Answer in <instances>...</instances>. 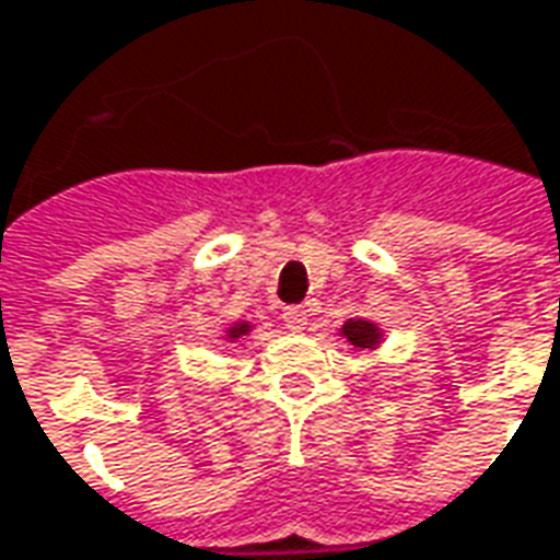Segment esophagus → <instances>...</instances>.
Here are the masks:
<instances>
[{
	"mask_svg": "<svg viewBox=\"0 0 560 560\" xmlns=\"http://www.w3.org/2000/svg\"><path fill=\"white\" fill-rule=\"evenodd\" d=\"M283 326L292 331H304L307 329V311L304 307H287L283 311Z\"/></svg>",
	"mask_w": 560,
	"mask_h": 560,
	"instance_id": "34e87169",
	"label": "esophagus"
}]
</instances>
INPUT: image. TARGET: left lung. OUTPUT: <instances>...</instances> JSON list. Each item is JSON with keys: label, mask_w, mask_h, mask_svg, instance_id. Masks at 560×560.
<instances>
[{"label": "left lung", "mask_w": 560, "mask_h": 560, "mask_svg": "<svg viewBox=\"0 0 560 560\" xmlns=\"http://www.w3.org/2000/svg\"><path fill=\"white\" fill-rule=\"evenodd\" d=\"M341 338H347L357 350H375L384 338V331L377 329V323H372V319L353 317L341 326Z\"/></svg>", "instance_id": "8db88e82"}]
</instances>
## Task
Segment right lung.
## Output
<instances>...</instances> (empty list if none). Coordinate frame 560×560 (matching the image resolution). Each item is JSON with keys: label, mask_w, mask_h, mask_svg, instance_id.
<instances>
[{"label": "right lung", "mask_w": 560, "mask_h": 560, "mask_svg": "<svg viewBox=\"0 0 560 560\" xmlns=\"http://www.w3.org/2000/svg\"><path fill=\"white\" fill-rule=\"evenodd\" d=\"M249 329H253L249 323H231L229 329H225V338H229V341H241L243 335H249Z\"/></svg>", "instance_id": "1"}]
</instances>
